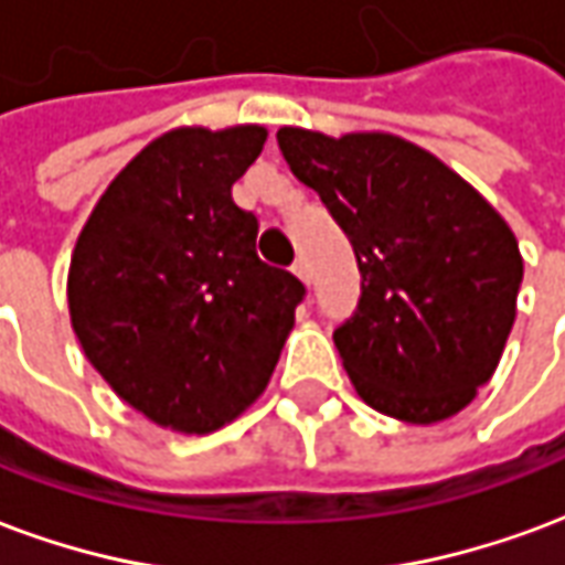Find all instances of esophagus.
<instances>
[{
  "label": "esophagus",
  "instance_id": "obj_1",
  "mask_svg": "<svg viewBox=\"0 0 565 565\" xmlns=\"http://www.w3.org/2000/svg\"><path fill=\"white\" fill-rule=\"evenodd\" d=\"M291 270H295V274H298V277L303 279L307 286H310L312 274H310V262H307V258H295V265H291Z\"/></svg>",
  "mask_w": 565,
  "mask_h": 565
}]
</instances>
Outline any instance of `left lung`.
Wrapping results in <instances>:
<instances>
[{
    "label": "left lung",
    "instance_id": "left-lung-1",
    "mask_svg": "<svg viewBox=\"0 0 565 565\" xmlns=\"http://www.w3.org/2000/svg\"><path fill=\"white\" fill-rule=\"evenodd\" d=\"M291 174L319 192L361 270L333 345L376 413L434 424L493 376L524 262L497 210L422 147L394 135L279 129Z\"/></svg>",
    "mask_w": 565,
    "mask_h": 565
}]
</instances>
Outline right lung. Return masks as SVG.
I'll return each mask as SVG.
<instances>
[{
    "mask_svg": "<svg viewBox=\"0 0 565 565\" xmlns=\"http://www.w3.org/2000/svg\"><path fill=\"white\" fill-rule=\"evenodd\" d=\"M267 131L177 129L131 159L93 210L68 270L89 364L150 422L210 434L265 391L307 288L255 253L232 186Z\"/></svg>",
    "mask_w": 565,
    "mask_h": 565,
    "instance_id": "obj_1",
    "label": "right lung"
}]
</instances>
